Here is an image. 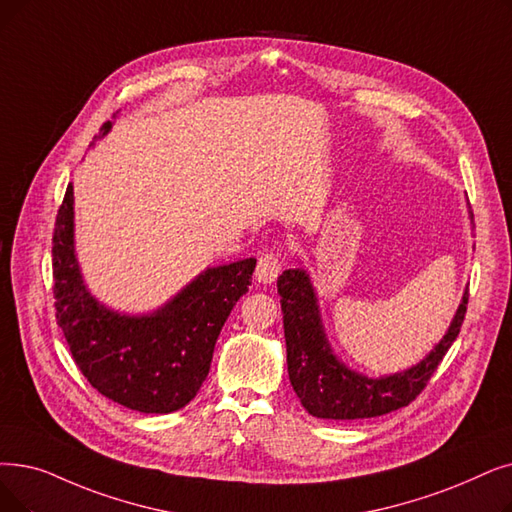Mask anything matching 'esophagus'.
<instances>
[{
  "label": "esophagus",
  "instance_id": "34e87169",
  "mask_svg": "<svg viewBox=\"0 0 512 512\" xmlns=\"http://www.w3.org/2000/svg\"><path fill=\"white\" fill-rule=\"evenodd\" d=\"M282 270V259L278 257V253L265 251L259 261H257V270H255V280L261 284H270L278 278Z\"/></svg>",
  "mask_w": 512,
  "mask_h": 512
}]
</instances>
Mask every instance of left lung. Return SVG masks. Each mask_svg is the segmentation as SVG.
<instances>
[{
    "mask_svg": "<svg viewBox=\"0 0 512 512\" xmlns=\"http://www.w3.org/2000/svg\"><path fill=\"white\" fill-rule=\"evenodd\" d=\"M278 293L288 379L303 408L311 416L328 420L372 418L408 406L427 387L431 374L456 341L469 303V288H466L446 335L418 364L372 379L351 370L332 351L322 324L316 288L305 268L284 270L278 278Z\"/></svg>",
    "mask_w": 512,
    "mask_h": 512,
    "instance_id": "obj_1",
    "label": "left lung"
}]
</instances>
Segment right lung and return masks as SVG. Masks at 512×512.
<instances>
[{"label":"right lung","mask_w":512,"mask_h":512,"mask_svg":"<svg viewBox=\"0 0 512 512\" xmlns=\"http://www.w3.org/2000/svg\"><path fill=\"white\" fill-rule=\"evenodd\" d=\"M113 129L106 121L94 140ZM257 259L207 268L148 314H121L100 303L75 253L73 184L56 217L52 268L56 320L73 360L94 389L144 414H169L190 404L207 379L215 341L236 301L249 293Z\"/></svg>","instance_id":"right-lung-1"}]
</instances>
